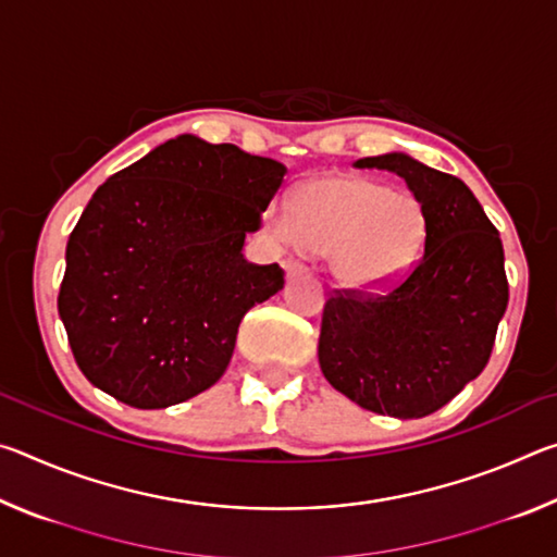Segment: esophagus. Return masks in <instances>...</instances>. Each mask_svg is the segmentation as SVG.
I'll use <instances>...</instances> for the list:
<instances>
[{
    "label": "esophagus",
    "mask_w": 557,
    "mask_h": 557,
    "mask_svg": "<svg viewBox=\"0 0 557 557\" xmlns=\"http://www.w3.org/2000/svg\"><path fill=\"white\" fill-rule=\"evenodd\" d=\"M285 272H287V277L292 280V277H301V275H307L309 268H307V265H301V262L289 260L287 265H285Z\"/></svg>",
    "instance_id": "esophagus-1"
}]
</instances>
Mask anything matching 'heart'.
<instances>
[{
    "mask_svg": "<svg viewBox=\"0 0 557 557\" xmlns=\"http://www.w3.org/2000/svg\"><path fill=\"white\" fill-rule=\"evenodd\" d=\"M268 228L285 248L329 252L338 285L379 289L418 260L425 211L373 178L326 176L299 186L292 206L272 203Z\"/></svg>",
    "mask_w": 557,
    "mask_h": 557,
    "instance_id": "heart-1",
    "label": "heart"
}]
</instances>
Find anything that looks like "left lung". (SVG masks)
<instances>
[{
    "label": "left lung",
    "instance_id": "left-lung-1",
    "mask_svg": "<svg viewBox=\"0 0 557 557\" xmlns=\"http://www.w3.org/2000/svg\"><path fill=\"white\" fill-rule=\"evenodd\" d=\"M354 166L405 178L425 211V252L383 295L329 297L319 366L366 410L425 418L474 381L492 356L508 305L504 245L461 178L403 152L363 157Z\"/></svg>",
    "mask_w": 557,
    "mask_h": 557
}]
</instances>
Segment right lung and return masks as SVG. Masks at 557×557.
<instances>
[{"instance_id": "1", "label": "right lung", "mask_w": 557, "mask_h": 557, "mask_svg": "<svg viewBox=\"0 0 557 557\" xmlns=\"http://www.w3.org/2000/svg\"><path fill=\"white\" fill-rule=\"evenodd\" d=\"M287 166L196 135L98 186L65 245L59 314L83 375L139 410L184 403L228 369L248 309L285 272L245 260Z\"/></svg>"}]
</instances>
